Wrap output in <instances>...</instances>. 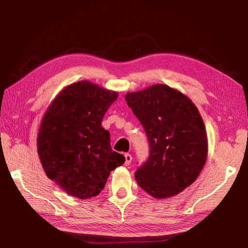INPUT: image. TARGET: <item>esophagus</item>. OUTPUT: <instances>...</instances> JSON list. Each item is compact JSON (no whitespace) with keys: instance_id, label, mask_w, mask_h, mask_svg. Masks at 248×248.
Instances as JSON below:
<instances>
[{"instance_id":"34e87169","label":"esophagus","mask_w":248,"mask_h":248,"mask_svg":"<svg viewBox=\"0 0 248 248\" xmlns=\"http://www.w3.org/2000/svg\"><path fill=\"white\" fill-rule=\"evenodd\" d=\"M124 159H125L124 165L128 166V165L131 164V162H132V155H131L130 154H125V155H124Z\"/></svg>"}]
</instances>
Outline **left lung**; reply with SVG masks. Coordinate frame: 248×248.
Returning <instances> with one entry per match:
<instances>
[{
	"mask_svg": "<svg viewBox=\"0 0 248 248\" xmlns=\"http://www.w3.org/2000/svg\"><path fill=\"white\" fill-rule=\"evenodd\" d=\"M124 98L150 143L148 161L135 171L136 182L154 198L176 196L196 180L207 161L202 115L186 94L165 84Z\"/></svg>",
	"mask_w": 248,
	"mask_h": 248,
	"instance_id": "obj_1",
	"label": "left lung"
}]
</instances>
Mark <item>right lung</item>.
I'll return each instance as SVG.
<instances>
[{"instance_id": "1", "label": "right lung", "mask_w": 248, "mask_h": 248, "mask_svg": "<svg viewBox=\"0 0 248 248\" xmlns=\"http://www.w3.org/2000/svg\"><path fill=\"white\" fill-rule=\"evenodd\" d=\"M118 93L89 81L64 87L46 108L37 134L46 175L72 197L88 199L104 188L109 172L124 163L110 148L102 119Z\"/></svg>"}]
</instances>
